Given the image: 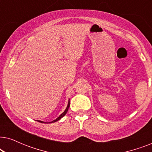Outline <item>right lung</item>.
Wrapping results in <instances>:
<instances>
[{"mask_svg":"<svg viewBox=\"0 0 152 152\" xmlns=\"http://www.w3.org/2000/svg\"><path fill=\"white\" fill-rule=\"evenodd\" d=\"M69 107H70V101H68V106H67V107H66V109L65 111H64L63 112V113H62L61 114V115H60L59 116V117H58V118H57V119L55 120H53V121H52V122H49V123H52V122H57V121H58V120H59L61 119V118H63L64 116L66 115V113H67V111H68V108H69ZM38 121H39V122H43V123H45V122L40 121V120H38ZM47 123H48V122H47Z\"/></svg>","mask_w":152,"mask_h":152,"instance_id":"right-lung-1","label":"right lung"}]
</instances>
